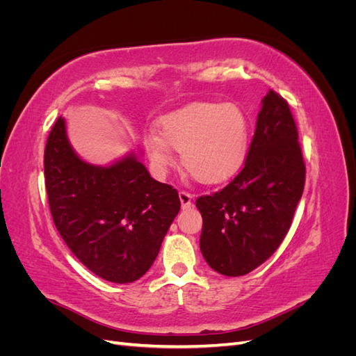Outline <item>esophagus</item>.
<instances>
[{
	"mask_svg": "<svg viewBox=\"0 0 356 356\" xmlns=\"http://www.w3.org/2000/svg\"><path fill=\"white\" fill-rule=\"evenodd\" d=\"M193 196L187 191H179V200H181V207L182 209H190L193 207V202H191Z\"/></svg>",
	"mask_w": 356,
	"mask_h": 356,
	"instance_id": "1",
	"label": "esophagus"
}]
</instances>
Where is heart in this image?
Here are the masks:
<instances>
[{
  "label": "heart",
  "instance_id": "b5f03b06",
  "mask_svg": "<svg viewBox=\"0 0 356 356\" xmlns=\"http://www.w3.org/2000/svg\"><path fill=\"white\" fill-rule=\"evenodd\" d=\"M159 133L144 135V147L157 169L174 163L172 150L202 184H220L242 166L250 126L241 106L232 102H196L163 117Z\"/></svg>",
  "mask_w": 356,
  "mask_h": 356
}]
</instances>
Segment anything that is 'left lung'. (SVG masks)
Here are the masks:
<instances>
[{
    "label": "left lung",
    "mask_w": 356,
    "mask_h": 356,
    "mask_svg": "<svg viewBox=\"0 0 356 356\" xmlns=\"http://www.w3.org/2000/svg\"><path fill=\"white\" fill-rule=\"evenodd\" d=\"M306 166L288 102L268 90L243 169L229 186L200 196V251L224 276L252 272L286 236L303 195Z\"/></svg>",
    "instance_id": "left-lung-1"
}]
</instances>
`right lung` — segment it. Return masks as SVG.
<instances>
[{
  "label": "right lung",
  "instance_id": "right-lung-1",
  "mask_svg": "<svg viewBox=\"0 0 356 356\" xmlns=\"http://www.w3.org/2000/svg\"><path fill=\"white\" fill-rule=\"evenodd\" d=\"M44 178L56 229L90 272L115 284L148 272L181 208L174 187L149 177L135 153L110 166L84 161L62 117L47 138Z\"/></svg>",
  "mask_w": 356,
  "mask_h": 356
}]
</instances>
